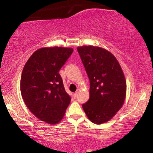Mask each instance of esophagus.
Masks as SVG:
<instances>
[{
	"label": "esophagus",
	"mask_w": 153,
	"mask_h": 153,
	"mask_svg": "<svg viewBox=\"0 0 153 153\" xmlns=\"http://www.w3.org/2000/svg\"><path fill=\"white\" fill-rule=\"evenodd\" d=\"M73 97H74V99H76V97H77V93H75L73 94Z\"/></svg>",
	"instance_id": "esophagus-1"
}]
</instances>
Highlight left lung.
Masks as SVG:
<instances>
[{
	"label": "left lung",
	"mask_w": 153,
	"mask_h": 153,
	"mask_svg": "<svg viewBox=\"0 0 153 153\" xmlns=\"http://www.w3.org/2000/svg\"><path fill=\"white\" fill-rule=\"evenodd\" d=\"M90 80V97L83 109L88 118L100 125L112 119L126 97L124 73L116 58L104 48L77 47Z\"/></svg>",
	"instance_id": "left-lung-1"
}]
</instances>
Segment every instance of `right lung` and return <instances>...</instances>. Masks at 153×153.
Returning <instances> with one entry per match:
<instances>
[{"label": "right lung", "instance_id": "obj_1", "mask_svg": "<svg viewBox=\"0 0 153 153\" xmlns=\"http://www.w3.org/2000/svg\"><path fill=\"white\" fill-rule=\"evenodd\" d=\"M73 51L62 47L40 48L23 69L20 82L23 100L34 116L50 125L62 120L70 103L59 70Z\"/></svg>", "mask_w": 153, "mask_h": 153}]
</instances>
